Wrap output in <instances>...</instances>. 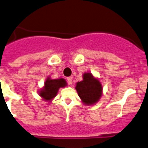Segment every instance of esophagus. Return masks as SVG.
<instances>
[{
	"instance_id": "obj_1",
	"label": "esophagus",
	"mask_w": 148,
	"mask_h": 148,
	"mask_svg": "<svg viewBox=\"0 0 148 148\" xmlns=\"http://www.w3.org/2000/svg\"><path fill=\"white\" fill-rule=\"evenodd\" d=\"M72 81H73V79H72V77H68L67 78V82H68V84H69V85H71V84H72Z\"/></svg>"
}]
</instances>
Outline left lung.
Instances as JSON below:
<instances>
[{
    "label": "left lung",
    "instance_id": "1",
    "mask_svg": "<svg viewBox=\"0 0 148 148\" xmlns=\"http://www.w3.org/2000/svg\"><path fill=\"white\" fill-rule=\"evenodd\" d=\"M75 88L82 103L86 105L94 104L101 97V84L90 73H85L83 80L77 82Z\"/></svg>",
    "mask_w": 148,
    "mask_h": 148
}]
</instances>
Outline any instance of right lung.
<instances>
[{
	"mask_svg": "<svg viewBox=\"0 0 148 148\" xmlns=\"http://www.w3.org/2000/svg\"><path fill=\"white\" fill-rule=\"evenodd\" d=\"M67 83L64 79L60 78L57 79H52L47 77L45 82V87L40 90L39 95L45 101H51L57 96L59 88L66 86Z\"/></svg>",
	"mask_w": 148,
	"mask_h": 148,
	"instance_id": "1",
	"label": "right lung"
}]
</instances>
